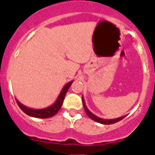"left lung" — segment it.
<instances>
[{
  "mask_svg": "<svg viewBox=\"0 0 155 155\" xmlns=\"http://www.w3.org/2000/svg\"><path fill=\"white\" fill-rule=\"evenodd\" d=\"M82 101H83V107H84V110H85L86 113H87V115H88V117L90 118H91L92 120L95 121L97 122H99L101 124H104V125H110V124H114L115 122H119L120 120H122V118H124L126 115H124V116L119 117V118H112V119H104V118H101L100 117L97 116L94 114H93L90 110L87 108V105H86L85 101H84V98L83 97H82Z\"/></svg>",
  "mask_w": 155,
  "mask_h": 155,
  "instance_id": "8db88e82",
  "label": "left lung"
}]
</instances>
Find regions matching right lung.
I'll return each instance as SVG.
<instances>
[{
    "mask_svg": "<svg viewBox=\"0 0 155 155\" xmlns=\"http://www.w3.org/2000/svg\"><path fill=\"white\" fill-rule=\"evenodd\" d=\"M73 81L74 80H72V81H70L68 83H66L62 88V90H61V93L59 94L57 100L55 101L54 103L52 104L51 105L48 106V107H44V108L34 109V108H31V107L24 105L21 103H20L17 99H16V101H17V104H18V105L19 106V107L21 109V111L25 112L26 115H29V116L34 117V118H51V117H53L54 115H56L58 112L59 110H60L61 105H62L63 101H64V98L65 97V94H66L67 91L69 89L70 86L72 85V83H73Z\"/></svg>",
    "mask_w": 155,
    "mask_h": 155,
    "instance_id": "right-lung-1",
    "label": "right lung"
}]
</instances>
